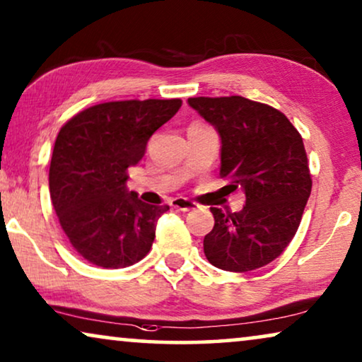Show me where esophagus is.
Listing matches in <instances>:
<instances>
[{
  "mask_svg": "<svg viewBox=\"0 0 362 362\" xmlns=\"http://www.w3.org/2000/svg\"><path fill=\"white\" fill-rule=\"evenodd\" d=\"M171 207H175L177 211H191L196 209L197 204L189 199H186V197H175V199H171Z\"/></svg>",
  "mask_w": 362,
  "mask_h": 362,
  "instance_id": "obj_1",
  "label": "esophagus"
}]
</instances>
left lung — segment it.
<instances>
[{
    "label": "left lung",
    "mask_w": 362,
    "mask_h": 362,
    "mask_svg": "<svg viewBox=\"0 0 362 362\" xmlns=\"http://www.w3.org/2000/svg\"><path fill=\"white\" fill-rule=\"evenodd\" d=\"M221 138V173L245 192L239 212L211 207L204 254L217 269L250 272L275 260L298 229L311 192L300 133L276 108L249 98H187Z\"/></svg>",
    "instance_id": "obj_1"
}]
</instances>
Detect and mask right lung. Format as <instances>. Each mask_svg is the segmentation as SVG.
I'll list each match as a JSON object with an SVG mask.
<instances>
[{
	"label": "right lung",
	"instance_id": "obj_1",
	"mask_svg": "<svg viewBox=\"0 0 362 362\" xmlns=\"http://www.w3.org/2000/svg\"><path fill=\"white\" fill-rule=\"evenodd\" d=\"M180 98L98 103L61 128L49 168L54 211L74 249L102 269L141 260L170 206H151L127 189V171L145 155Z\"/></svg>",
	"mask_w": 362,
	"mask_h": 362
}]
</instances>
